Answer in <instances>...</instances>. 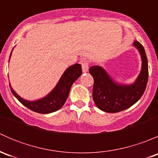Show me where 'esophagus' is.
Instances as JSON below:
<instances>
[{
    "instance_id": "obj_1",
    "label": "esophagus",
    "mask_w": 158,
    "mask_h": 158,
    "mask_svg": "<svg viewBox=\"0 0 158 158\" xmlns=\"http://www.w3.org/2000/svg\"><path fill=\"white\" fill-rule=\"evenodd\" d=\"M82 72L83 73H87L89 71V65L87 63H82Z\"/></svg>"
}]
</instances>
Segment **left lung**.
<instances>
[{
	"label": "left lung",
	"instance_id": "1",
	"mask_svg": "<svg viewBox=\"0 0 158 158\" xmlns=\"http://www.w3.org/2000/svg\"><path fill=\"white\" fill-rule=\"evenodd\" d=\"M133 46L138 49L141 59V69L131 84L116 82L104 68L92 66L89 73L94 79L92 98L102 111L115 113L123 111L137 102L145 91L148 79V59L143 46L135 40Z\"/></svg>",
	"mask_w": 158,
	"mask_h": 158
}]
</instances>
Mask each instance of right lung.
Listing matches in <instances>:
<instances>
[{"label":"right lung","mask_w":158,"mask_h":158,"mask_svg":"<svg viewBox=\"0 0 158 158\" xmlns=\"http://www.w3.org/2000/svg\"><path fill=\"white\" fill-rule=\"evenodd\" d=\"M11 54L12 52H10L9 61ZM82 66L80 64L76 63L69 66L65 70L56 86L49 93L40 99L33 100V101H29L21 98L13 89L10 82H9V85L13 95L23 106L35 112L40 113V114H49V113L54 112L63 107L69 96L72 85L82 75Z\"/></svg>","instance_id":"add662e5"}]
</instances>
